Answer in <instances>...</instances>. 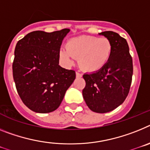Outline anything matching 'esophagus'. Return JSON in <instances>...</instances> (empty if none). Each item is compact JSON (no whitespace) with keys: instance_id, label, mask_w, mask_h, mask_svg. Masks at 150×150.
<instances>
[{"instance_id":"esophagus-1","label":"esophagus","mask_w":150,"mask_h":150,"mask_svg":"<svg viewBox=\"0 0 150 150\" xmlns=\"http://www.w3.org/2000/svg\"><path fill=\"white\" fill-rule=\"evenodd\" d=\"M76 77L77 78H81V77H82V74L79 72V71H76Z\"/></svg>"}]
</instances>
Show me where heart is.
Masks as SVG:
<instances>
[{"mask_svg": "<svg viewBox=\"0 0 150 150\" xmlns=\"http://www.w3.org/2000/svg\"><path fill=\"white\" fill-rule=\"evenodd\" d=\"M112 52V44L106 38L82 35L72 38L62 48L59 56L66 64H71L74 58H79L82 70L94 72L107 64Z\"/></svg>", "mask_w": 150, "mask_h": 150, "instance_id": "heart-1", "label": "heart"}]
</instances>
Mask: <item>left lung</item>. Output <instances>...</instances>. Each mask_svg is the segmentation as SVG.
Wrapping results in <instances>:
<instances>
[{"mask_svg":"<svg viewBox=\"0 0 150 150\" xmlns=\"http://www.w3.org/2000/svg\"><path fill=\"white\" fill-rule=\"evenodd\" d=\"M100 35L111 41V57L101 69L83 75L86 85L82 94L91 111L106 113L120 106L128 95L132 81L133 61L124 38L112 31Z\"/></svg>","mask_w":150,"mask_h":150,"instance_id":"left-lung-1","label":"left lung"}]
</instances>
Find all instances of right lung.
Masks as SVG:
<instances>
[{
	"mask_svg": "<svg viewBox=\"0 0 150 150\" xmlns=\"http://www.w3.org/2000/svg\"><path fill=\"white\" fill-rule=\"evenodd\" d=\"M69 31H35L16 44L13 62L16 88L23 103L35 112L56 110L75 79L74 70L59 65L60 46Z\"/></svg>",
	"mask_w": 150,
	"mask_h": 150,
	"instance_id": "1",
	"label": "right lung"
}]
</instances>
